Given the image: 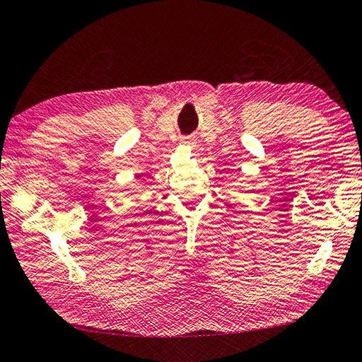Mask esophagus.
Returning a JSON list of instances; mask_svg holds the SVG:
<instances>
[{"label": "esophagus", "mask_w": 362, "mask_h": 362, "mask_svg": "<svg viewBox=\"0 0 362 362\" xmlns=\"http://www.w3.org/2000/svg\"><path fill=\"white\" fill-rule=\"evenodd\" d=\"M182 144H185V146H193V144H194V139L191 138V136H183V138H182Z\"/></svg>", "instance_id": "34e87169"}]
</instances>
